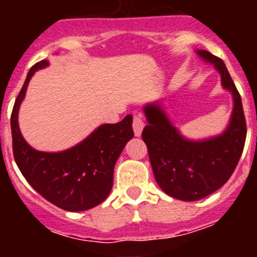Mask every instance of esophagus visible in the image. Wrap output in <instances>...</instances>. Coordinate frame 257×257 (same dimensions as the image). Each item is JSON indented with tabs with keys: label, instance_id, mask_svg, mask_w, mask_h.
Here are the masks:
<instances>
[{
	"label": "esophagus",
	"instance_id": "34e87169",
	"mask_svg": "<svg viewBox=\"0 0 257 257\" xmlns=\"http://www.w3.org/2000/svg\"><path fill=\"white\" fill-rule=\"evenodd\" d=\"M144 121H143V117L140 114H135L134 115L133 119V128H134V134L135 136H140L142 135V131L144 128Z\"/></svg>",
	"mask_w": 257,
	"mask_h": 257
}]
</instances>
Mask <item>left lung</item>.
<instances>
[{
    "instance_id": "left-lung-1",
    "label": "left lung",
    "mask_w": 257,
    "mask_h": 257,
    "mask_svg": "<svg viewBox=\"0 0 257 257\" xmlns=\"http://www.w3.org/2000/svg\"><path fill=\"white\" fill-rule=\"evenodd\" d=\"M199 56L215 64L224 88L233 94L234 108L225 133L202 142L184 139L158 104L144 108L148 124L142 138L147 144L154 178L161 189L181 201H198L221 188L238 165L246 142L242 99L224 61L205 50Z\"/></svg>"
}]
</instances>
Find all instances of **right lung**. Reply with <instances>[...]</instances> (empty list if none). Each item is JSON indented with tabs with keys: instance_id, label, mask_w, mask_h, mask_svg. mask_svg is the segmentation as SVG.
Segmentation results:
<instances>
[{
	"instance_id": "1",
	"label": "right lung",
	"mask_w": 257,
	"mask_h": 257,
	"mask_svg": "<svg viewBox=\"0 0 257 257\" xmlns=\"http://www.w3.org/2000/svg\"><path fill=\"white\" fill-rule=\"evenodd\" d=\"M46 60L36 63L28 72L11 113L13 153L20 172L41 196L65 211L90 210L108 197L113 187V171L126 143L133 139V115L121 122L101 124L82 143L59 153L38 152L23 139L18 112L29 79Z\"/></svg>"
}]
</instances>
